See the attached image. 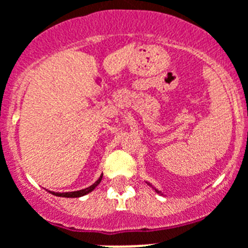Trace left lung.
<instances>
[{
	"label": "left lung",
	"instance_id": "left-lung-1",
	"mask_svg": "<svg viewBox=\"0 0 248 248\" xmlns=\"http://www.w3.org/2000/svg\"><path fill=\"white\" fill-rule=\"evenodd\" d=\"M148 185H149V184H148ZM156 191H157V190H156ZM157 193H159V191H157Z\"/></svg>",
	"mask_w": 248,
	"mask_h": 248
}]
</instances>
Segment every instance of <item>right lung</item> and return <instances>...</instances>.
Returning a JSON list of instances; mask_svg holds the SVG:
<instances>
[{
	"mask_svg": "<svg viewBox=\"0 0 248 248\" xmlns=\"http://www.w3.org/2000/svg\"><path fill=\"white\" fill-rule=\"evenodd\" d=\"M101 179H102V176H100V179L97 180V181H96L93 185H91L90 187H86V189H83V190H78V191H72V193H53V194H54V195H57V196H63V198H79V196H83V195H86V194L91 193L92 190L95 189L96 186L101 183Z\"/></svg>",
	"mask_w": 248,
	"mask_h": 248,
	"instance_id": "obj_1",
	"label": "right lung"
}]
</instances>
